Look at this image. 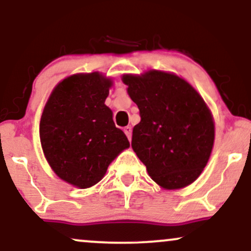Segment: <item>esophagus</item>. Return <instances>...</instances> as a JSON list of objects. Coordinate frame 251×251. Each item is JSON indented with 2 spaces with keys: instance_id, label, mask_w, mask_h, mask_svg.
<instances>
[{
  "instance_id": "obj_1",
  "label": "esophagus",
  "mask_w": 251,
  "mask_h": 251,
  "mask_svg": "<svg viewBox=\"0 0 251 251\" xmlns=\"http://www.w3.org/2000/svg\"><path fill=\"white\" fill-rule=\"evenodd\" d=\"M124 132H125V134L127 135L128 140H131V135H132V128H131V126H126V127H124Z\"/></svg>"
}]
</instances>
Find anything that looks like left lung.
Instances as JSON below:
<instances>
[{
    "mask_svg": "<svg viewBox=\"0 0 251 251\" xmlns=\"http://www.w3.org/2000/svg\"><path fill=\"white\" fill-rule=\"evenodd\" d=\"M127 93L139 108L132 149L150 177L164 189H180L205 168L215 139L211 113L185 80L165 72L124 75Z\"/></svg>",
    "mask_w": 251,
    "mask_h": 251,
    "instance_id": "8db88e82",
    "label": "left lung"
}]
</instances>
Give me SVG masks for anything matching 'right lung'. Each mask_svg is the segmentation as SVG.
Returning <instances> with one entry per match:
<instances>
[{
  "instance_id": "1",
  "label": "right lung",
  "mask_w": 251,
  "mask_h": 251,
  "mask_svg": "<svg viewBox=\"0 0 251 251\" xmlns=\"http://www.w3.org/2000/svg\"><path fill=\"white\" fill-rule=\"evenodd\" d=\"M112 81L99 73L76 74L51 92L40 122V140L53 171L80 189L101 180L129 143L105 105Z\"/></svg>"
}]
</instances>
